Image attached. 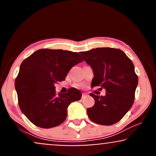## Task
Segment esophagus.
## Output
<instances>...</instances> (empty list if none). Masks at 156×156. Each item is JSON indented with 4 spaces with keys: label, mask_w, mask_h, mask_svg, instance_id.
Segmentation results:
<instances>
[{
    "label": "esophagus",
    "mask_w": 156,
    "mask_h": 156,
    "mask_svg": "<svg viewBox=\"0 0 156 156\" xmlns=\"http://www.w3.org/2000/svg\"><path fill=\"white\" fill-rule=\"evenodd\" d=\"M87 93H82V98H85V97H87Z\"/></svg>",
    "instance_id": "obj_1"
}]
</instances>
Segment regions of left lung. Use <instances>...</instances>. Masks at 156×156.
Instances as JSON below:
<instances>
[{"label":"left lung","instance_id":"left-lung-1","mask_svg":"<svg viewBox=\"0 0 156 156\" xmlns=\"http://www.w3.org/2000/svg\"><path fill=\"white\" fill-rule=\"evenodd\" d=\"M93 70L91 87L100 86L106 96L90 93L95 104L87 109L89 118L99 125L111 126L120 121L132 107L138 76L133 62L122 50L110 47L80 52Z\"/></svg>","mask_w":156,"mask_h":156}]
</instances>
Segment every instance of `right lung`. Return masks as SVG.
Returning a JSON list of instances; mask_svg holds the SVG:
<instances>
[{
	"mask_svg": "<svg viewBox=\"0 0 156 156\" xmlns=\"http://www.w3.org/2000/svg\"><path fill=\"white\" fill-rule=\"evenodd\" d=\"M83 59L77 52L41 49L21 63L15 80L22 112L38 127L50 129L65 121L67 107L80 100L82 93L72 87L56 95L55 85L65 80L70 69Z\"/></svg>",
	"mask_w": 156,
	"mask_h": 156,
	"instance_id": "right-lung-1",
	"label": "right lung"
}]
</instances>
